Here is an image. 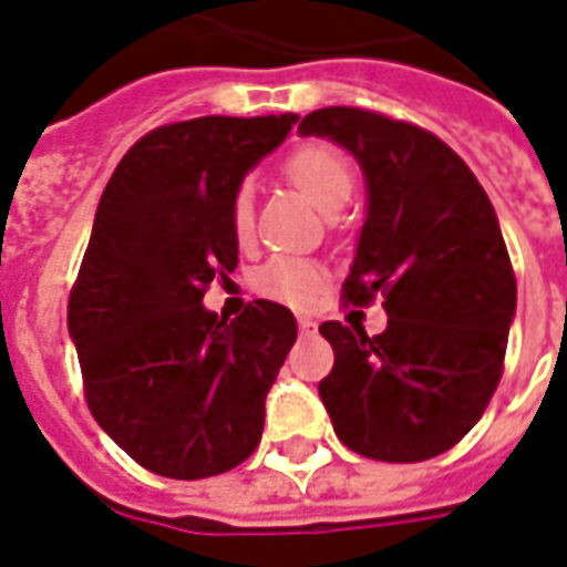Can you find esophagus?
I'll use <instances>...</instances> for the list:
<instances>
[{"instance_id":"esophagus-1","label":"esophagus","mask_w":567,"mask_h":567,"mask_svg":"<svg viewBox=\"0 0 567 567\" xmlns=\"http://www.w3.org/2000/svg\"><path fill=\"white\" fill-rule=\"evenodd\" d=\"M297 324H300V333H303V337H316V333H318V321H316V318L300 316V318H297Z\"/></svg>"}]
</instances>
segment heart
Returning <instances> with one entry per match:
<instances>
[{
  "label": "heart",
  "instance_id": "obj_1",
  "mask_svg": "<svg viewBox=\"0 0 567 567\" xmlns=\"http://www.w3.org/2000/svg\"><path fill=\"white\" fill-rule=\"evenodd\" d=\"M285 174L291 177L306 198L312 200L324 213H337L346 207L354 188V171L346 155L330 144H309L300 146L288 165ZM230 228L240 243L251 240L255 230V198L251 188L240 186L230 200ZM327 270L318 261L309 258H295V255H276L255 272V288L258 295L270 297L276 303L288 306H312L318 295L324 291Z\"/></svg>",
  "mask_w": 567,
  "mask_h": 567
}]
</instances>
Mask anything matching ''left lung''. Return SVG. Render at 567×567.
I'll list each match as a JSON object with an SVG mask.
<instances>
[{
    "label": "left lung",
    "mask_w": 567,
    "mask_h": 567,
    "mask_svg": "<svg viewBox=\"0 0 567 567\" xmlns=\"http://www.w3.org/2000/svg\"><path fill=\"white\" fill-rule=\"evenodd\" d=\"M300 134L358 158L367 221L342 285L348 303L384 297L388 327L324 321L333 369L321 402L339 442L381 463L451 451L484 414L517 312L496 209L463 158L435 134L360 107H321Z\"/></svg>",
    "instance_id": "8db88e82"
}]
</instances>
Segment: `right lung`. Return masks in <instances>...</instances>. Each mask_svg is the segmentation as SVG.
Wrapping results in <instances>:
<instances>
[{
	"label": "right lung",
	"mask_w": 567,
	"mask_h": 567,
	"mask_svg": "<svg viewBox=\"0 0 567 567\" xmlns=\"http://www.w3.org/2000/svg\"><path fill=\"white\" fill-rule=\"evenodd\" d=\"M295 123L297 113H279L162 125L104 186L69 333L92 417L155 475H221L261 442L264 400L297 321L272 300L228 321L204 291L237 267L234 192Z\"/></svg>",
	"instance_id": "right-lung-1"
}]
</instances>
